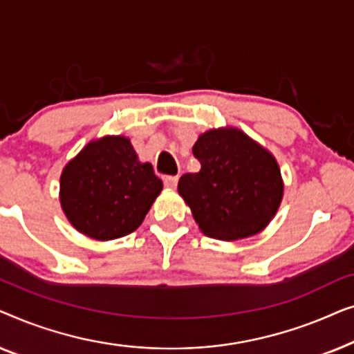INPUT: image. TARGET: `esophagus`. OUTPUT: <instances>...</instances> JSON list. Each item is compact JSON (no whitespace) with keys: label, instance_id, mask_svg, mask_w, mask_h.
<instances>
[{"label":"esophagus","instance_id":"1","mask_svg":"<svg viewBox=\"0 0 354 354\" xmlns=\"http://www.w3.org/2000/svg\"><path fill=\"white\" fill-rule=\"evenodd\" d=\"M177 182H178V177L177 176L164 178V185H166L167 188H176L177 187Z\"/></svg>","mask_w":354,"mask_h":354}]
</instances>
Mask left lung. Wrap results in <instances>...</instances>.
I'll use <instances>...</instances> for the list:
<instances>
[{
  "mask_svg": "<svg viewBox=\"0 0 354 354\" xmlns=\"http://www.w3.org/2000/svg\"><path fill=\"white\" fill-rule=\"evenodd\" d=\"M193 154L200 172L183 174L177 190L203 234L232 241L264 230L283 196L272 154L235 127L201 133Z\"/></svg>",
  "mask_w": 354,
  "mask_h": 354,
  "instance_id": "8db88e82",
  "label": "left lung"
}]
</instances>
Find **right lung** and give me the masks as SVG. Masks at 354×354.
Segmentation results:
<instances>
[{
    "instance_id": "obj_1",
    "label": "right lung",
    "mask_w": 354,
    "mask_h": 354,
    "mask_svg": "<svg viewBox=\"0 0 354 354\" xmlns=\"http://www.w3.org/2000/svg\"><path fill=\"white\" fill-rule=\"evenodd\" d=\"M59 200L74 229L95 240H114L142 224L162 190L149 162H140L129 138L91 140L62 169Z\"/></svg>"
}]
</instances>
